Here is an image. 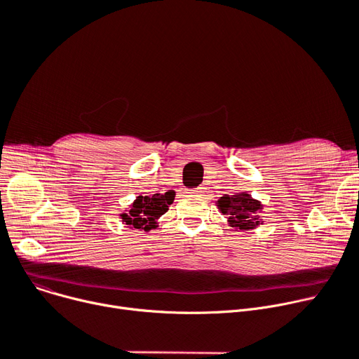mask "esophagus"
Segmentation results:
<instances>
[{
	"instance_id": "34e87169",
	"label": "esophagus",
	"mask_w": 359,
	"mask_h": 359,
	"mask_svg": "<svg viewBox=\"0 0 359 359\" xmlns=\"http://www.w3.org/2000/svg\"><path fill=\"white\" fill-rule=\"evenodd\" d=\"M191 193H193V194H197V196H201L204 191H203V188H196V189H193Z\"/></svg>"
}]
</instances>
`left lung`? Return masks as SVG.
Wrapping results in <instances>:
<instances>
[{
	"instance_id": "left-lung-1",
	"label": "left lung",
	"mask_w": 359,
	"mask_h": 359,
	"mask_svg": "<svg viewBox=\"0 0 359 359\" xmlns=\"http://www.w3.org/2000/svg\"><path fill=\"white\" fill-rule=\"evenodd\" d=\"M217 207L220 213L229 219L230 226L239 230L255 229L262 222L259 216L261 203L246 193H238L235 196L224 194L217 200Z\"/></svg>"
}]
</instances>
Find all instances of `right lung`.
Masks as SVG:
<instances>
[{
    "label": "right lung",
    "mask_w": 359,
    "mask_h": 359,
    "mask_svg": "<svg viewBox=\"0 0 359 359\" xmlns=\"http://www.w3.org/2000/svg\"><path fill=\"white\" fill-rule=\"evenodd\" d=\"M175 197L174 191L165 194L139 196L128 213L121 215L123 222L129 227L143 229L144 231L156 227V220L168 212Z\"/></svg>",
    "instance_id": "right-lung-1"
}]
</instances>
